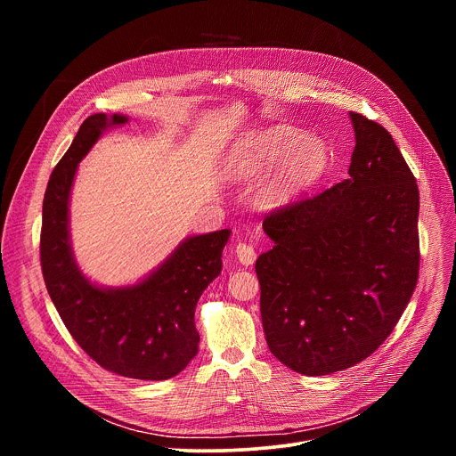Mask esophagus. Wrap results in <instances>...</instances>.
I'll use <instances>...</instances> for the list:
<instances>
[{
	"label": "esophagus",
	"instance_id": "obj_1",
	"mask_svg": "<svg viewBox=\"0 0 456 456\" xmlns=\"http://www.w3.org/2000/svg\"><path fill=\"white\" fill-rule=\"evenodd\" d=\"M236 256L240 259V264L243 265H252L254 259H256V250L250 243H245V241H240L236 245Z\"/></svg>",
	"mask_w": 456,
	"mask_h": 456
}]
</instances>
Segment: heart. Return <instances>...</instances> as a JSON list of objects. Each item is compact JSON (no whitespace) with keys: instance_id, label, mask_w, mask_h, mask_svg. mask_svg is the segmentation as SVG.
Here are the masks:
<instances>
[{"instance_id":"heart-1","label":"heart","mask_w":456,"mask_h":456,"mask_svg":"<svg viewBox=\"0 0 456 456\" xmlns=\"http://www.w3.org/2000/svg\"><path fill=\"white\" fill-rule=\"evenodd\" d=\"M278 162L280 167L259 194L267 206H283L310 187L327 167V150L321 141L305 137L294 127L278 126L245 148L238 169L241 175H254Z\"/></svg>"}]
</instances>
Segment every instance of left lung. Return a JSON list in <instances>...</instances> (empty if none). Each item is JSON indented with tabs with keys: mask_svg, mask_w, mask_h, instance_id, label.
Segmentation results:
<instances>
[{
	"mask_svg": "<svg viewBox=\"0 0 456 456\" xmlns=\"http://www.w3.org/2000/svg\"><path fill=\"white\" fill-rule=\"evenodd\" d=\"M350 178L271 211L256 262L269 350L303 375L370 357L394 332L419 280V185L379 122L350 111Z\"/></svg>",
	"mask_w": 456,
	"mask_h": 456,
	"instance_id": "obj_1",
	"label": "left lung"
}]
</instances>
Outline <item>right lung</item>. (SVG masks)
I'll use <instances>...</instances> for the list:
<instances>
[{
	"mask_svg": "<svg viewBox=\"0 0 456 456\" xmlns=\"http://www.w3.org/2000/svg\"><path fill=\"white\" fill-rule=\"evenodd\" d=\"M126 120L124 115L88 117L53 167L43 199L41 271L64 327L90 359L122 377L164 380L199 352L194 306L222 271L231 229L185 240L135 287L104 290L79 273L69 241V199L77 164L108 124Z\"/></svg>",
	"mask_w": 456,
	"mask_h": 456,
	"instance_id": "add662e5",
	"label": "right lung"
}]
</instances>
